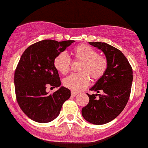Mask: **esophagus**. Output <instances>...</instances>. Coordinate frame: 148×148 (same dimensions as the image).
Wrapping results in <instances>:
<instances>
[{"instance_id":"34e87169","label":"esophagus","mask_w":148,"mask_h":148,"mask_svg":"<svg viewBox=\"0 0 148 148\" xmlns=\"http://www.w3.org/2000/svg\"><path fill=\"white\" fill-rule=\"evenodd\" d=\"M71 95H72V96L75 97L78 95V93L75 92H73V91H72V92H71Z\"/></svg>"}]
</instances>
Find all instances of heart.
<instances>
[{
  "label": "heart",
  "mask_w": 148,
  "mask_h": 148,
  "mask_svg": "<svg viewBox=\"0 0 148 148\" xmlns=\"http://www.w3.org/2000/svg\"><path fill=\"white\" fill-rule=\"evenodd\" d=\"M73 54L74 60L82 61L79 68L82 73H73L66 78L63 85L73 92H81L90 83L89 75L93 79L98 80L105 75L108 62L105 56L99 55L97 50L86 43L76 46ZM53 65L61 74L66 75L70 71V57L66 52L60 53L54 58Z\"/></svg>",
  "instance_id": "obj_1"
}]
</instances>
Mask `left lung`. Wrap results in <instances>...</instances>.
I'll use <instances>...</instances> for the list:
<instances>
[{
	"label": "left lung",
	"instance_id": "left-lung-1",
	"mask_svg": "<svg viewBox=\"0 0 148 148\" xmlns=\"http://www.w3.org/2000/svg\"><path fill=\"white\" fill-rule=\"evenodd\" d=\"M89 44L102 50L108 66L105 75L90 88L98 94L87 93L89 101L82 108V114L93 125H104L119 116L127 105L133 71L127 58L117 48L101 42H89Z\"/></svg>",
	"mask_w": 148,
	"mask_h": 148
}]
</instances>
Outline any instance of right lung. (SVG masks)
Returning a JSON list of instances; mask_svg holds the SVG:
<instances>
[{"label": "right lung", "instance_id": "right-lung-1", "mask_svg": "<svg viewBox=\"0 0 148 148\" xmlns=\"http://www.w3.org/2000/svg\"><path fill=\"white\" fill-rule=\"evenodd\" d=\"M73 42L44 40L29 46L21 56L14 73L16 99L23 113L33 121L54 120L71 96L70 90L65 87L51 94L46 89L48 86L57 88L61 85L54 58Z\"/></svg>", "mask_w": 148, "mask_h": 148}]
</instances>
